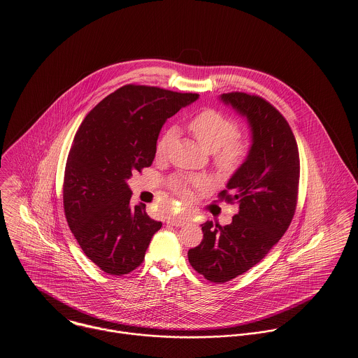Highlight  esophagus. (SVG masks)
I'll return each instance as SVG.
<instances>
[{
    "mask_svg": "<svg viewBox=\"0 0 358 358\" xmlns=\"http://www.w3.org/2000/svg\"><path fill=\"white\" fill-rule=\"evenodd\" d=\"M167 224H170L171 227H184L185 224H188V218H184V217H173V218H169Z\"/></svg>",
    "mask_w": 358,
    "mask_h": 358,
    "instance_id": "obj_1",
    "label": "esophagus"
}]
</instances>
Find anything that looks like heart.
I'll list each match as a JSON object with an SVG mask.
<instances>
[{
	"mask_svg": "<svg viewBox=\"0 0 358 358\" xmlns=\"http://www.w3.org/2000/svg\"><path fill=\"white\" fill-rule=\"evenodd\" d=\"M188 130L204 151L214 152L215 167L224 176L234 174L248 157V141L236 137L238 122L217 110L208 108L200 111L188 122ZM174 134L176 131L169 129L160 136L155 145V155L158 159L166 158ZM196 185H199V181L182 176H176L170 181L171 191L182 200L191 196V189Z\"/></svg>",
	"mask_w": 358,
	"mask_h": 358,
	"instance_id": "heart-1",
	"label": "heart"
}]
</instances>
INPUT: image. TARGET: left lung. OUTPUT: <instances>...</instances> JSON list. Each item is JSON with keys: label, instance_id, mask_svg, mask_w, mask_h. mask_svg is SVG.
Listing matches in <instances>:
<instances>
[{"label": "left lung", "instance_id": "obj_1", "mask_svg": "<svg viewBox=\"0 0 358 358\" xmlns=\"http://www.w3.org/2000/svg\"><path fill=\"white\" fill-rule=\"evenodd\" d=\"M244 117L251 130L245 162L218 196L236 201L229 225L207 221L203 240L188 251L192 268L213 282L238 278L261 262L288 229L298 199L299 152L294 133L278 110L259 96L232 92L220 96Z\"/></svg>", "mask_w": 358, "mask_h": 358}]
</instances>
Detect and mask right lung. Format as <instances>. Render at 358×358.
Returning <instances> with one entry per match:
<instances>
[{
	"label": "right lung",
	"instance_id": "right-lung-1",
	"mask_svg": "<svg viewBox=\"0 0 358 358\" xmlns=\"http://www.w3.org/2000/svg\"><path fill=\"white\" fill-rule=\"evenodd\" d=\"M198 99L126 85L80 123L66 163L63 204L82 251L103 272L127 275L144 261L162 222L148 217L145 204L130 206L127 180L152 164L164 122Z\"/></svg>",
	"mask_w": 358,
	"mask_h": 358
}]
</instances>
